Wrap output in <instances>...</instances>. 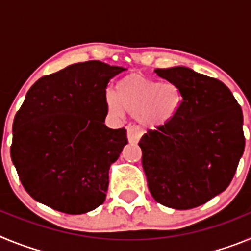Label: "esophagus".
<instances>
[{
    "mask_svg": "<svg viewBox=\"0 0 251 251\" xmlns=\"http://www.w3.org/2000/svg\"><path fill=\"white\" fill-rule=\"evenodd\" d=\"M127 137L129 143H137L141 139L142 132L137 127H132L130 126V127L127 128Z\"/></svg>",
    "mask_w": 251,
    "mask_h": 251,
    "instance_id": "obj_1",
    "label": "esophagus"
}]
</instances>
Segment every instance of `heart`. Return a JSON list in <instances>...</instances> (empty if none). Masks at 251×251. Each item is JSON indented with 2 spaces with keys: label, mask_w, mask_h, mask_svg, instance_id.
<instances>
[{
  "label": "heart",
  "mask_w": 251,
  "mask_h": 251,
  "mask_svg": "<svg viewBox=\"0 0 251 251\" xmlns=\"http://www.w3.org/2000/svg\"><path fill=\"white\" fill-rule=\"evenodd\" d=\"M106 106L115 117L124 112L134 115L145 128L163 127L178 112L182 95L172 81H156L133 73L115 85V95L106 94Z\"/></svg>",
  "instance_id": "1"
}]
</instances>
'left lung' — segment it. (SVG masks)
<instances>
[{"label": "left lung", "mask_w": 251, "mask_h": 251, "mask_svg": "<svg viewBox=\"0 0 251 251\" xmlns=\"http://www.w3.org/2000/svg\"><path fill=\"white\" fill-rule=\"evenodd\" d=\"M154 73L178 86L182 103L166 126L139 141L153 199L176 210L225 191L245 148L243 110L224 83L186 66Z\"/></svg>", "instance_id": "left-lung-1"}]
</instances>
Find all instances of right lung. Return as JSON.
<instances>
[{"label": "right lung", "instance_id": "add662e5", "mask_svg": "<svg viewBox=\"0 0 251 251\" xmlns=\"http://www.w3.org/2000/svg\"><path fill=\"white\" fill-rule=\"evenodd\" d=\"M98 60L40 77L15 115L11 158L37 202L70 215L105 201L109 168L128 143L127 130L104 124L105 89L124 72Z\"/></svg>", "mask_w": 251, "mask_h": 251}]
</instances>
